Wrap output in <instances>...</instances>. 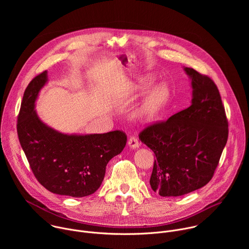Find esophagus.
Returning <instances> with one entry per match:
<instances>
[{
	"mask_svg": "<svg viewBox=\"0 0 249 249\" xmlns=\"http://www.w3.org/2000/svg\"><path fill=\"white\" fill-rule=\"evenodd\" d=\"M128 146H129L130 148H132V149H137V148H139V147H140V142H139L138 138L135 137V136L130 137V139L128 140Z\"/></svg>",
	"mask_w": 249,
	"mask_h": 249,
	"instance_id": "34e87169",
	"label": "esophagus"
}]
</instances>
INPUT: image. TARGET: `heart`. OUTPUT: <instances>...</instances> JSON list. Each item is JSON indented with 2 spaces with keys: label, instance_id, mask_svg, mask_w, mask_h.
Masks as SVG:
<instances>
[{
  "label": "heart",
  "instance_id": "b5f03b06",
  "mask_svg": "<svg viewBox=\"0 0 249 249\" xmlns=\"http://www.w3.org/2000/svg\"><path fill=\"white\" fill-rule=\"evenodd\" d=\"M154 83L153 78L145 77L137 85L133 86L134 91H142ZM169 96V89L165 84H160L154 87L146 95L143 103L141 104L138 110V116L143 119H151L155 117L165 105Z\"/></svg>",
  "mask_w": 249,
  "mask_h": 249
}]
</instances>
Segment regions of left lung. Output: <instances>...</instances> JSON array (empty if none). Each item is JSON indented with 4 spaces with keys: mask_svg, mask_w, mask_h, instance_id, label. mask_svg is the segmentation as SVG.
I'll return each instance as SVG.
<instances>
[{
    "mask_svg": "<svg viewBox=\"0 0 249 249\" xmlns=\"http://www.w3.org/2000/svg\"><path fill=\"white\" fill-rule=\"evenodd\" d=\"M184 70L191 79L192 104L139 135L156 156L150 184L162 197L182 196L205 186L214 176L229 136L214 81L192 68Z\"/></svg>",
    "mask_w": 249,
    "mask_h": 249,
    "instance_id": "left-lung-1",
    "label": "left lung"
}]
</instances>
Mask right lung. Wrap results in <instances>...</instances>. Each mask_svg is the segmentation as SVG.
<instances>
[{"mask_svg":"<svg viewBox=\"0 0 249 249\" xmlns=\"http://www.w3.org/2000/svg\"><path fill=\"white\" fill-rule=\"evenodd\" d=\"M47 82V72L26 87L17 130L20 146L37 181L48 191L71 197L93 194L100 186L108 161L126 146L120 130L104 134L64 135L40 121L34 102Z\"/></svg>","mask_w":249,"mask_h":249,"instance_id":"obj_1","label":"right lung"}]
</instances>
